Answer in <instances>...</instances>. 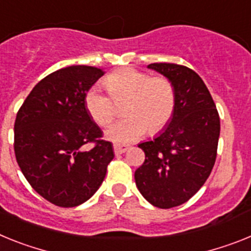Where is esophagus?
Listing matches in <instances>:
<instances>
[{
    "label": "esophagus",
    "instance_id": "1",
    "mask_svg": "<svg viewBox=\"0 0 251 251\" xmlns=\"http://www.w3.org/2000/svg\"><path fill=\"white\" fill-rule=\"evenodd\" d=\"M127 149V145H124V144H115V145H113L115 154H123V152H125Z\"/></svg>",
    "mask_w": 251,
    "mask_h": 251
}]
</instances>
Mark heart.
I'll return each instance as SVG.
<instances>
[{
  "mask_svg": "<svg viewBox=\"0 0 251 251\" xmlns=\"http://www.w3.org/2000/svg\"><path fill=\"white\" fill-rule=\"evenodd\" d=\"M108 96L97 88L84 95V106L91 119L101 127H107L116 119L117 106H124L126 119L106 132L107 139L126 144L145 132L156 134L171 123L176 110V91L168 78L150 75L147 72L125 67L112 72L103 79Z\"/></svg>",
  "mask_w": 251,
  "mask_h": 251,
  "instance_id": "b5f03b06",
  "label": "heart"
}]
</instances>
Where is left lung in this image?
I'll return each mask as SVG.
<instances>
[{
  "instance_id": "obj_1",
  "label": "left lung",
  "mask_w": 251,
  "mask_h": 251,
  "mask_svg": "<svg viewBox=\"0 0 251 251\" xmlns=\"http://www.w3.org/2000/svg\"><path fill=\"white\" fill-rule=\"evenodd\" d=\"M149 68L173 83L176 110L158 138L139 144L145 162L135 171V182L152 206L172 208L193 197L211 174L220 117L210 91L195 71L174 63H152Z\"/></svg>"
}]
</instances>
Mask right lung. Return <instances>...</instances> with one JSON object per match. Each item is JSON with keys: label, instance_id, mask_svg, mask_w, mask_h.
<instances>
[{"label": "right lung", "instance_id": "obj_1", "mask_svg": "<svg viewBox=\"0 0 251 251\" xmlns=\"http://www.w3.org/2000/svg\"><path fill=\"white\" fill-rule=\"evenodd\" d=\"M103 74L89 65L53 72L17 111V164L30 186L58 207H75L92 197L115 156L112 144L102 139L84 106V95ZM87 143L93 145L88 151Z\"/></svg>", "mask_w": 251, "mask_h": 251}]
</instances>
